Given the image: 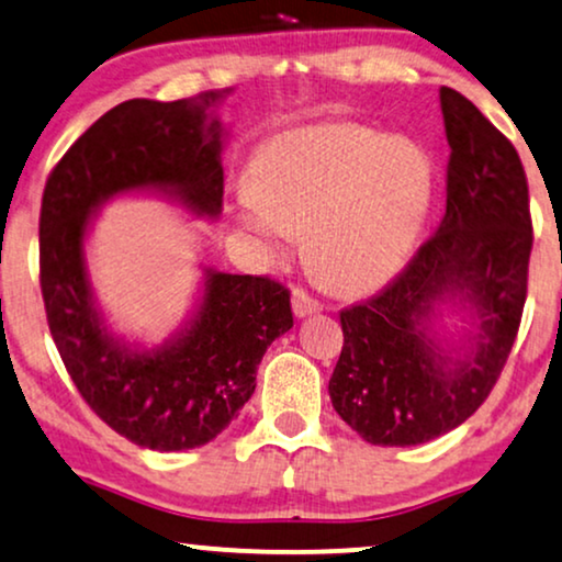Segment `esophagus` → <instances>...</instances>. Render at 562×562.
<instances>
[{"instance_id": "34e87169", "label": "esophagus", "mask_w": 562, "mask_h": 562, "mask_svg": "<svg viewBox=\"0 0 562 562\" xmlns=\"http://www.w3.org/2000/svg\"><path fill=\"white\" fill-rule=\"evenodd\" d=\"M290 303H293V314L297 318H305V316H314L322 311V305H318L314 297H308L303 293V290H293V295H290Z\"/></svg>"}]
</instances>
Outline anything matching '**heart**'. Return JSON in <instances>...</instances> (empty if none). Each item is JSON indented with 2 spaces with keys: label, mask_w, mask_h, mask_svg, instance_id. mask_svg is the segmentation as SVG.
I'll return each instance as SVG.
<instances>
[{
  "label": "heart",
  "mask_w": 562,
  "mask_h": 562,
  "mask_svg": "<svg viewBox=\"0 0 562 562\" xmlns=\"http://www.w3.org/2000/svg\"><path fill=\"white\" fill-rule=\"evenodd\" d=\"M233 225L272 257L305 236L308 265L334 293L368 295L409 259L430 202V160L417 142L326 122L269 142Z\"/></svg>",
  "instance_id": "b5f03b06"
}]
</instances>
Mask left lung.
<instances>
[{"instance_id": "1", "label": "left lung", "mask_w": 562, "mask_h": 562, "mask_svg": "<svg viewBox=\"0 0 562 562\" xmlns=\"http://www.w3.org/2000/svg\"><path fill=\"white\" fill-rule=\"evenodd\" d=\"M440 111L451 147L443 220L392 285L339 314L329 396L373 446L428 443L472 417L527 301L531 217L518 153L461 92L440 88Z\"/></svg>"}]
</instances>
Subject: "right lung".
I'll return each instance as SVG.
<instances>
[{
	"label": "right lung",
	"instance_id": "right-lung-1",
	"mask_svg": "<svg viewBox=\"0 0 562 562\" xmlns=\"http://www.w3.org/2000/svg\"><path fill=\"white\" fill-rule=\"evenodd\" d=\"M231 88L181 101L119 103L69 147L41 204V293L77 392L119 436L187 451L228 428L257 389L267 347L293 326L290 293L269 277L202 267L194 308L158 345L113 329L88 269L98 212L116 196H158L191 217L223 212L217 109Z\"/></svg>",
	"mask_w": 562,
	"mask_h": 562
}]
</instances>
